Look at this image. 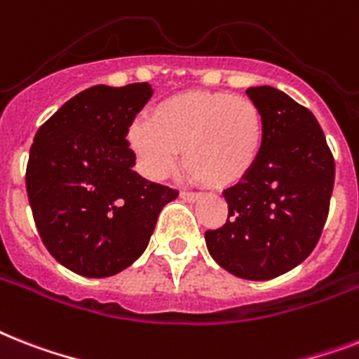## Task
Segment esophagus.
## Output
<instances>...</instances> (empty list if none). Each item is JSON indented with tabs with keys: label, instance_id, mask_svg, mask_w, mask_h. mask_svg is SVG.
Segmentation results:
<instances>
[{
	"label": "esophagus",
	"instance_id": "34e87169",
	"mask_svg": "<svg viewBox=\"0 0 359 359\" xmlns=\"http://www.w3.org/2000/svg\"><path fill=\"white\" fill-rule=\"evenodd\" d=\"M180 197L184 201H189V203H195L201 197V194H197V191H186L184 189V191H180Z\"/></svg>",
	"mask_w": 359,
	"mask_h": 359
}]
</instances>
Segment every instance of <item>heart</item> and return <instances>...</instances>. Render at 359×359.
I'll list each match as a JSON object with an SVG mask.
<instances>
[{
    "label": "heart",
    "mask_w": 359,
    "mask_h": 359,
    "mask_svg": "<svg viewBox=\"0 0 359 359\" xmlns=\"http://www.w3.org/2000/svg\"><path fill=\"white\" fill-rule=\"evenodd\" d=\"M265 119L247 95L189 90L170 95L129 129V144L151 179H164L179 162L212 188L240 182L260 156Z\"/></svg>",
    "instance_id": "b5f03b06"
}]
</instances>
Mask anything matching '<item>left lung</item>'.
<instances>
[{
	"mask_svg": "<svg viewBox=\"0 0 359 359\" xmlns=\"http://www.w3.org/2000/svg\"><path fill=\"white\" fill-rule=\"evenodd\" d=\"M265 136L255 168L223 191L229 217L206 230L208 252L245 280H269L316 249L330 210L336 162L316 116L273 86L247 90Z\"/></svg>",
	"mask_w": 359,
	"mask_h": 359,
	"instance_id": "8db88e82",
	"label": "left lung"
}]
</instances>
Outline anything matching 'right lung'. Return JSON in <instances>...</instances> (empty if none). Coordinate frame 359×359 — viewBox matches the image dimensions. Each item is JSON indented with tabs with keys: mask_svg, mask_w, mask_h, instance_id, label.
<instances>
[{
	"mask_svg": "<svg viewBox=\"0 0 359 359\" xmlns=\"http://www.w3.org/2000/svg\"><path fill=\"white\" fill-rule=\"evenodd\" d=\"M153 95L147 83L97 84L38 129L25 186L34 225L58 264L88 278L118 275L147 249L170 186L133 171L127 133Z\"/></svg>",
	"mask_w": 359,
	"mask_h": 359,
	"instance_id": "add662e5",
	"label": "right lung"
}]
</instances>
